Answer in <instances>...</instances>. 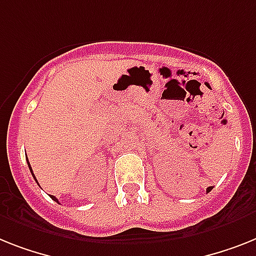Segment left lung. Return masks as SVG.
<instances>
[{"mask_svg":"<svg viewBox=\"0 0 256 256\" xmlns=\"http://www.w3.org/2000/svg\"><path fill=\"white\" fill-rule=\"evenodd\" d=\"M212 191V187H208V188H206V192H210Z\"/></svg>","mask_w":256,"mask_h":256,"instance_id":"1","label":"left lung"}]
</instances>
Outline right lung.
Returning a JSON list of instances; mask_svg holds the SVG:
<instances>
[{
    "label": "right lung",
    "mask_w": 256,
    "mask_h": 256,
    "mask_svg": "<svg viewBox=\"0 0 256 256\" xmlns=\"http://www.w3.org/2000/svg\"><path fill=\"white\" fill-rule=\"evenodd\" d=\"M27 164H28V168H30V171H31V174H32V176H34V179H35V180H36V178H35V175H34V172H32V168H31V166H30V162H28V160H27ZM36 183H38V180H36ZM50 199L52 200H54V202H58V200L56 199V198H54V195H50Z\"/></svg>",
    "instance_id": "right-lung-1"
}]
</instances>
